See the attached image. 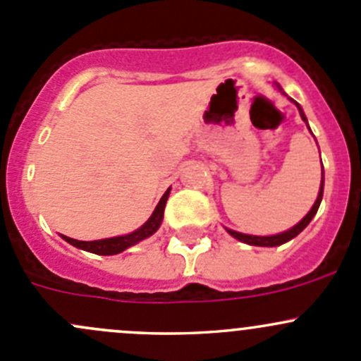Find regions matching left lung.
<instances>
[{
  "label": "left lung",
  "instance_id": "left-lung-1",
  "mask_svg": "<svg viewBox=\"0 0 361 361\" xmlns=\"http://www.w3.org/2000/svg\"><path fill=\"white\" fill-rule=\"evenodd\" d=\"M293 103H295V106L298 108V113H300L302 120H304L305 126H307V129H309V123H307V118H305V115H304V110H302V106L297 103V101H293ZM322 167H323V164H322ZM323 183H325V173L322 171V183H319V192H318V197H316V202L312 204V207L309 209V213L305 214V216L302 218L297 225H293L292 228H288V231L279 232V234H274V235H251V234H243V232H235V231H232V228H225V231H227L232 238H235L238 241H241V243H246V245H250V246H267V248H272V246L285 245V243L292 241L293 238H297V235L300 234V232L304 231L309 224H311V220L314 218V214L318 213V207H319V204H322V199H323Z\"/></svg>",
  "mask_w": 361,
  "mask_h": 361
}]
</instances>
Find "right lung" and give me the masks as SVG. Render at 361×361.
I'll return each mask as SVG.
<instances>
[{"label":"right lung","instance_id":"right-lung-1","mask_svg":"<svg viewBox=\"0 0 361 361\" xmlns=\"http://www.w3.org/2000/svg\"><path fill=\"white\" fill-rule=\"evenodd\" d=\"M169 192H171V187L167 188L166 194L160 197V201L157 206H155L152 216L148 218V220L145 221L140 228H136L134 232H129V234L115 235V238H106V239H97V241H78V239H71V238H68V235H61V238H63L66 243H69V245L75 246V248L89 251V253H96V255L122 253L123 250L137 245V243H141L143 239L150 238L152 234H155V232L159 231L160 224H162V220H164V207H166L167 197H169Z\"/></svg>","mask_w":361,"mask_h":361}]
</instances>
